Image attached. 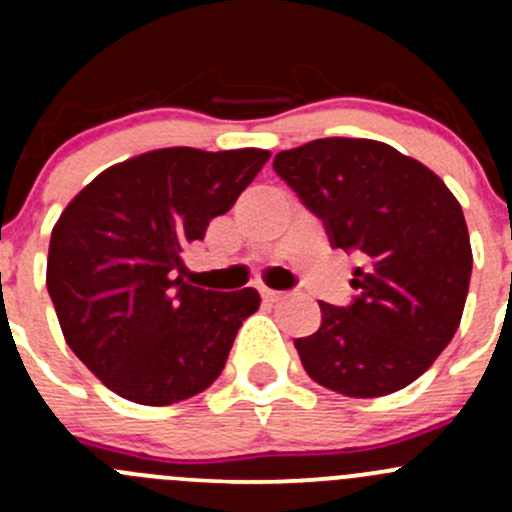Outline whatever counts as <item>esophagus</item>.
<instances>
[{"label":"esophagus","instance_id":"1","mask_svg":"<svg viewBox=\"0 0 512 512\" xmlns=\"http://www.w3.org/2000/svg\"><path fill=\"white\" fill-rule=\"evenodd\" d=\"M260 294H262V299H265V302H270V304L280 302V299L285 297V292H280V289H270V287H262Z\"/></svg>","mask_w":512,"mask_h":512}]
</instances>
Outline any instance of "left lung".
<instances>
[{
	"instance_id": "8db88e82",
	"label": "left lung",
	"mask_w": 512,
	"mask_h": 512,
	"mask_svg": "<svg viewBox=\"0 0 512 512\" xmlns=\"http://www.w3.org/2000/svg\"><path fill=\"white\" fill-rule=\"evenodd\" d=\"M272 168L329 245L361 257L352 304L319 302L317 332L294 339L304 371L354 399L409 386L461 324L473 255L458 200L426 165L366 138H319Z\"/></svg>"
}]
</instances>
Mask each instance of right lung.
Wrapping results in <instances>:
<instances>
[{"instance_id": "1", "label": "right lung", "mask_w": 512, "mask_h": 512, "mask_svg": "<svg viewBox=\"0 0 512 512\" xmlns=\"http://www.w3.org/2000/svg\"><path fill=\"white\" fill-rule=\"evenodd\" d=\"M267 158L260 148H163L103 170L66 205L46 289L71 352L118 396L168 406L220 376L260 294L188 285L183 250Z\"/></svg>"}]
</instances>
